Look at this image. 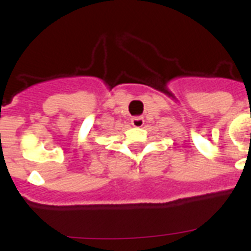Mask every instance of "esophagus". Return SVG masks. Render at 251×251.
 Here are the masks:
<instances>
[{
    "label": "esophagus",
    "instance_id": "obj_1",
    "mask_svg": "<svg viewBox=\"0 0 251 251\" xmlns=\"http://www.w3.org/2000/svg\"><path fill=\"white\" fill-rule=\"evenodd\" d=\"M132 124L136 128H141L142 126L145 124V119H143V117H141V115H138V117H133Z\"/></svg>",
    "mask_w": 251,
    "mask_h": 251
}]
</instances>
